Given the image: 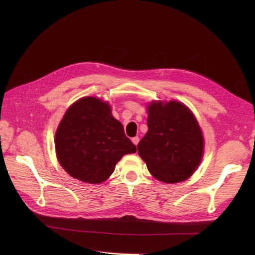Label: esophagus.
<instances>
[{
	"label": "esophagus",
	"mask_w": 255,
	"mask_h": 255,
	"mask_svg": "<svg viewBox=\"0 0 255 255\" xmlns=\"http://www.w3.org/2000/svg\"><path fill=\"white\" fill-rule=\"evenodd\" d=\"M132 141H133V143H134L135 145H137V144H138V142H139V137L136 136V137L132 138Z\"/></svg>",
	"instance_id": "34e87169"
}]
</instances>
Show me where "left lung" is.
I'll return each instance as SVG.
<instances>
[{
  "label": "left lung",
  "mask_w": 255,
  "mask_h": 255,
  "mask_svg": "<svg viewBox=\"0 0 255 255\" xmlns=\"http://www.w3.org/2000/svg\"><path fill=\"white\" fill-rule=\"evenodd\" d=\"M148 133L137 145L150 173L165 183L187 180L201 163V128L186 105L154 101L148 105Z\"/></svg>",
  "instance_id": "left-lung-1"
}]
</instances>
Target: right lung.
<instances>
[{"label": "right lung", "instance_id": "obj_1", "mask_svg": "<svg viewBox=\"0 0 255 255\" xmlns=\"http://www.w3.org/2000/svg\"><path fill=\"white\" fill-rule=\"evenodd\" d=\"M60 166L76 180L89 184L106 181L123 155L136 152L111 106L96 97L74 102L55 134Z\"/></svg>", "mask_w": 255, "mask_h": 255}]
</instances>
